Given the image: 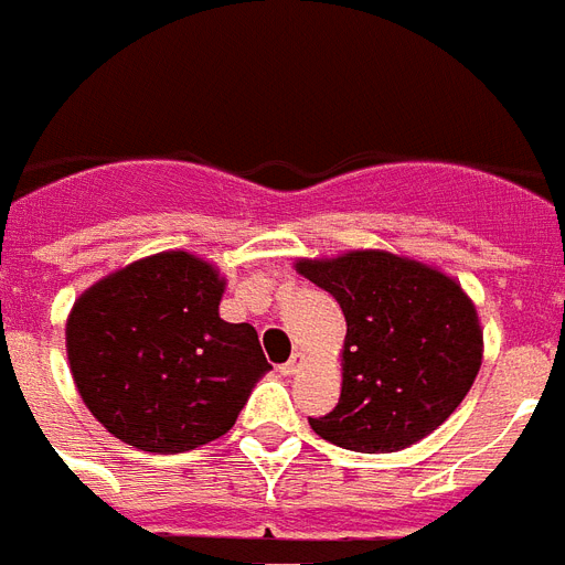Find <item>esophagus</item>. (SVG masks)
<instances>
[{
	"mask_svg": "<svg viewBox=\"0 0 565 565\" xmlns=\"http://www.w3.org/2000/svg\"><path fill=\"white\" fill-rule=\"evenodd\" d=\"M278 370H281L284 376H296V373H299V370H301V355H299V352H292V359L284 361V364Z\"/></svg>",
	"mask_w": 565,
	"mask_h": 565,
	"instance_id": "obj_1",
	"label": "esophagus"
}]
</instances>
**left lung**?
Instances as JSON below:
<instances>
[{
  "label": "left lung",
  "mask_w": 565,
  "mask_h": 565,
  "mask_svg": "<svg viewBox=\"0 0 565 565\" xmlns=\"http://www.w3.org/2000/svg\"><path fill=\"white\" fill-rule=\"evenodd\" d=\"M347 317L338 406L317 436L359 454H394L445 424L483 361V331L462 287L387 252L299 260Z\"/></svg>",
  "instance_id": "obj_1"
}]
</instances>
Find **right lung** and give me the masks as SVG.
Segmentation results:
<instances>
[{
  "instance_id": "add662e5",
  "label": "right lung",
  "mask_w": 565,
  "mask_h": 565,
  "mask_svg": "<svg viewBox=\"0 0 565 565\" xmlns=\"http://www.w3.org/2000/svg\"><path fill=\"white\" fill-rule=\"evenodd\" d=\"M225 281L186 252L103 278L67 320L73 382L111 436L183 454L225 436L269 367L248 322L218 317Z\"/></svg>"
}]
</instances>
